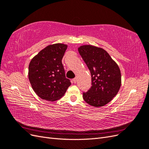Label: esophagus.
<instances>
[{"label": "esophagus", "mask_w": 149, "mask_h": 149, "mask_svg": "<svg viewBox=\"0 0 149 149\" xmlns=\"http://www.w3.org/2000/svg\"><path fill=\"white\" fill-rule=\"evenodd\" d=\"M73 81L74 83H76V81H77V78H74V79H73Z\"/></svg>", "instance_id": "esophagus-1"}]
</instances>
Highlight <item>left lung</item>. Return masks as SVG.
<instances>
[{"label":"left lung","instance_id":"left-lung-1","mask_svg":"<svg viewBox=\"0 0 149 149\" xmlns=\"http://www.w3.org/2000/svg\"><path fill=\"white\" fill-rule=\"evenodd\" d=\"M78 52L91 75L92 86L83 93L84 100L96 107L107 104L120 87L121 74L118 65L101 48L83 45L78 48Z\"/></svg>","mask_w":149,"mask_h":149}]
</instances>
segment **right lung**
<instances>
[{"label": "right lung", "instance_id": "obj_1", "mask_svg": "<svg viewBox=\"0 0 149 149\" xmlns=\"http://www.w3.org/2000/svg\"><path fill=\"white\" fill-rule=\"evenodd\" d=\"M66 48L65 44L50 45L40 51L30 63V83L35 93L43 100H59L71 85L70 80L65 76L61 61Z\"/></svg>", "mask_w": 149, "mask_h": 149}]
</instances>
